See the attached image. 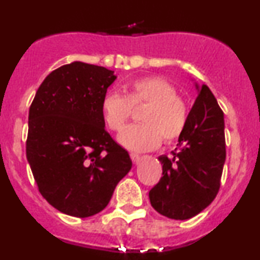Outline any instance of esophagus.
<instances>
[{
  "label": "esophagus",
  "mask_w": 260,
  "mask_h": 260,
  "mask_svg": "<svg viewBox=\"0 0 260 260\" xmlns=\"http://www.w3.org/2000/svg\"><path fill=\"white\" fill-rule=\"evenodd\" d=\"M129 156H131V159H132V161L134 164H137L139 161V159H140V156L138 154H136V153H131L129 154Z\"/></svg>",
  "instance_id": "34e87169"
}]
</instances>
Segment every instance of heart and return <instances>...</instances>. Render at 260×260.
Instances as JSON below:
<instances>
[{"label":"heart","instance_id":"obj_1","mask_svg":"<svg viewBox=\"0 0 260 260\" xmlns=\"http://www.w3.org/2000/svg\"><path fill=\"white\" fill-rule=\"evenodd\" d=\"M145 105L140 112L143 123L128 127L120 143L134 151L156 149L162 143L172 144L183 134L188 122V104L175 86L157 76H148L128 83L124 96L109 92L101 100V116L110 131L120 133L132 116V107Z\"/></svg>","mask_w":260,"mask_h":260}]
</instances>
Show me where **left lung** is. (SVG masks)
I'll use <instances>...</instances> for the list:
<instances>
[{"instance_id":"1","label":"left lung","mask_w":260,"mask_h":260,"mask_svg":"<svg viewBox=\"0 0 260 260\" xmlns=\"http://www.w3.org/2000/svg\"><path fill=\"white\" fill-rule=\"evenodd\" d=\"M223 112L207 85L188 113L186 129L172 156H162V177L149 192L161 215L187 220L204 210L220 189L226 159Z\"/></svg>"}]
</instances>
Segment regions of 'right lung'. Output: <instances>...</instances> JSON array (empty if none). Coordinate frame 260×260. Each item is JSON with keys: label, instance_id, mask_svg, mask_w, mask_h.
I'll return each instance as SVG.
<instances>
[{"label": "right lung", "instance_id": "add662e5", "mask_svg": "<svg viewBox=\"0 0 260 260\" xmlns=\"http://www.w3.org/2000/svg\"><path fill=\"white\" fill-rule=\"evenodd\" d=\"M115 79L101 66L64 64L45 78L29 109L26 159L41 196L67 215L104 210L132 168L101 116Z\"/></svg>", "mask_w": 260, "mask_h": 260}]
</instances>
